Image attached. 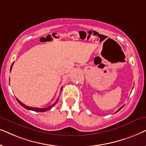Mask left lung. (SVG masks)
<instances>
[{
  "mask_svg": "<svg viewBox=\"0 0 146 146\" xmlns=\"http://www.w3.org/2000/svg\"><path fill=\"white\" fill-rule=\"evenodd\" d=\"M123 107V106H121V107H120V108H119L118 109V110H117L116 111H115V113H116V112H117V111H119V110H120L121 109V108H122Z\"/></svg>",
  "mask_w": 146,
  "mask_h": 146,
  "instance_id": "8db88e82",
  "label": "left lung"
}]
</instances>
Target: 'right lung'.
I'll return each instance as SVG.
<instances>
[{
	"instance_id": "obj_1",
	"label": "right lung",
	"mask_w": 146,
	"mask_h": 146,
	"mask_svg": "<svg viewBox=\"0 0 146 146\" xmlns=\"http://www.w3.org/2000/svg\"><path fill=\"white\" fill-rule=\"evenodd\" d=\"M13 64H14V63H13V64L11 65V70L12 68H13ZM62 88H61V91H62ZM17 100L18 102H19V103L20 104H21V105L22 106L25 108L27 109V110H33V111H40V112H44V111H46L50 110V109L52 108L57 103L58 100V99H57L56 102H55L54 104H53L52 105L50 106H48V107H47V108H33V107H30V106H26L25 104H24L23 103H22L19 100H18L17 98Z\"/></svg>"
}]
</instances>
